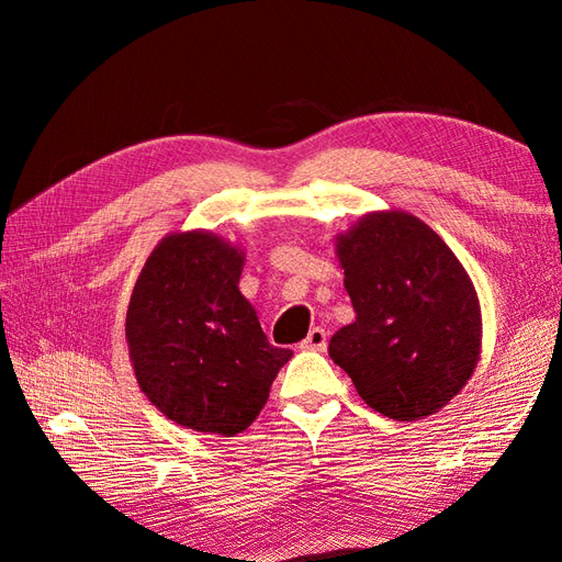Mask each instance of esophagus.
Instances as JSON below:
<instances>
[{
    "label": "esophagus",
    "mask_w": 562,
    "mask_h": 562,
    "mask_svg": "<svg viewBox=\"0 0 562 562\" xmlns=\"http://www.w3.org/2000/svg\"><path fill=\"white\" fill-rule=\"evenodd\" d=\"M326 347H328V333L318 326L312 328L307 339L302 342V349H307V351H326Z\"/></svg>",
    "instance_id": "34e87169"
}]
</instances>
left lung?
Segmentation results:
<instances>
[{
    "mask_svg": "<svg viewBox=\"0 0 562 562\" xmlns=\"http://www.w3.org/2000/svg\"><path fill=\"white\" fill-rule=\"evenodd\" d=\"M335 248L356 321L333 335L330 359L372 411L398 422L438 413L481 359V302L467 269L403 211L363 215Z\"/></svg>",
    "mask_w": 562,
    "mask_h": 562,
    "instance_id": "8db88e82",
    "label": "left lung"
}]
</instances>
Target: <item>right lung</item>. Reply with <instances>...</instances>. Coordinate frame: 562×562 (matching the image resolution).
I'll return each instance as SVG.
<instances>
[{
	"instance_id": "right-lung-1",
	"label": "right lung",
	"mask_w": 562,
	"mask_h": 562,
	"mask_svg": "<svg viewBox=\"0 0 562 562\" xmlns=\"http://www.w3.org/2000/svg\"><path fill=\"white\" fill-rule=\"evenodd\" d=\"M244 252L206 229L173 232L151 250L126 312L143 394L180 427L248 429L291 349L269 345L241 295Z\"/></svg>"
}]
</instances>
